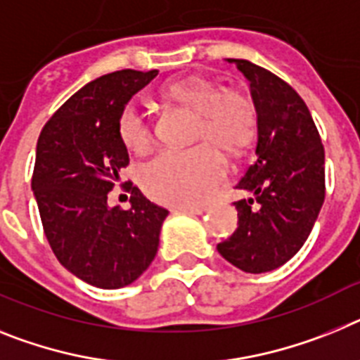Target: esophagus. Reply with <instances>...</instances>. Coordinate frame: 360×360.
I'll list each match as a JSON object with an SVG mask.
<instances>
[{"mask_svg": "<svg viewBox=\"0 0 360 360\" xmlns=\"http://www.w3.org/2000/svg\"><path fill=\"white\" fill-rule=\"evenodd\" d=\"M177 210L179 212H184V214H195V215H199V214H202V212L206 210L205 206H177Z\"/></svg>", "mask_w": 360, "mask_h": 360, "instance_id": "obj_1", "label": "esophagus"}]
</instances>
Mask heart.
Listing matches in <instances>:
<instances>
[{
  "mask_svg": "<svg viewBox=\"0 0 360 360\" xmlns=\"http://www.w3.org/2000/svg\"><path fill=\"white\" fill-rule=\"evenodd\" d=\"M162 94L195 110L193 137L206 141L190 148L159 150L139 168V184L148 198L162 205H199L214 193L226 170V161L213 143L230 152L245 148L255 134V105L243 90H219L202 77L172 81ZM117 136L136 154L152 143V127L134 103L120 112Z\"/></svg>",
  "mask_w": 360,
  "mask_h": 360,
  "instance_id": "1",
  "label": "heart"
}]
</instances>
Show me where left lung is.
Listing matches in <instances>:
<instances>
[{"instance_id": "8db88e82", "label": "left lung", "mask_w": 360, "mask_h": 360, "mask_svg": "<svg viewBox=\"0 0 360 360\" xmlns=\"http://www.w3.org/2000/svg\"><path fill=\"white\" fill-rule=\"evenodd\" d=\"M248 77L257 110V150L237 188V230L217 252L239 270L283 266L310 236L326 195L324 146L306 103L292 86L246 59H230Z\"/></svg>"}]
</instances>
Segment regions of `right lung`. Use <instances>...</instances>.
<instances>
[{
	"mask_svg": "<svg viewBox=\"0 0 360 360\" xmlns=\"http://www.w3.org/2000/svg\"><path fill=\"white\" fill-rule=\"evenodd\" d=\"M159 70H117L77 90L43 127L36 148L32 190L43 232L58 261L81 281L123 288L150 266L168 210L134 186L128 211L110 209L108 192L128 167L117 117Z\"/></svg>",
	"mask_w": 360,
	"mask_h": 360,
	"instance_id": "right-lung-1",
	"label": "right lung"
}]
</instances>
